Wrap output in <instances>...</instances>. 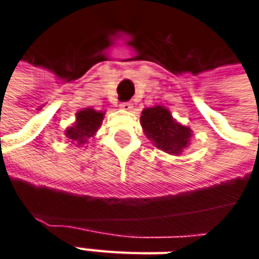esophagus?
I'll list each match as a JSON object with an SVG mask.
<instances>
[{
	"mask_svg": "<svg viewBox=\"0 0 259 259\" xmlns=\"http://www.w3.org/2000/svg\"><path fill=\"white\" fill-rule=\"evenodd\" d=\"M119 108H121V109H124V111H131L134 106H133L131 102H122V104L119 105Z\"/></svg>",
	"mask_w": 259,
	"mask_h": 259,
	"instance_id": "esophagus-1",
	"label": "esophagus"
}]
</instances>
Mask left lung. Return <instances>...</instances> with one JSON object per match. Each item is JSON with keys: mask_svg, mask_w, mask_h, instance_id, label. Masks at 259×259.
I'll return each mask as SVG.
<instances>
[{"mask_svg": "<svg viewBox=\"0 0 259 259\" xmlns=\"http://www.w3.org/2000/svg\"><path fill=\"white\" fill-rule=\"evenodd\" d=\"M140 122L151 144L167 154L180 155L190 147L193 131L177 122L165 106L155 105L143 109Z\"/></svg>", "mask_w": 259, "mask_h": 259, "instance_id": "1", "label": "left lung"}]
</instances>
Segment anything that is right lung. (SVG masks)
<instances>
[{
  "instance_id": "right-lung-1",
  "label": "right lung",
  "mask_w": 259,
  "mask_h": 259,
  "mask_svg": "<svg viewBox=\"0 0 259 259\" xmlns=\"http://www.w3.org/2000/svg\"><path fill=\"white\" fill-rule=\"evenodd\" d=\"M105 112L104 111H96L94 108H83L77 111L76 121L70 126H67L65 135L72 141V144L85 145L88 143V138L94 137L99 126L102 125Z\"/></svg>"
}]
</instances>
